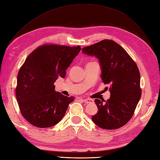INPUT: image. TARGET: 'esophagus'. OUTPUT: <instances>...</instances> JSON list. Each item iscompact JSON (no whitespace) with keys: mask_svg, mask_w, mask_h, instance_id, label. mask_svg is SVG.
I'll use <instances>...</instances> for the list:
<instances>
[{"mask_svg":"<svg viewBox=\"0 0 160 160\" xmlns=\"http://www.w3.org/2000/svg\"><path fill=\"white\" fill-rule=\"evenodd\" d=\"M83 101L86 102V103H93L94 101L90 98H85L83 99Z\"/></svg>","mask_w":160,"mask_h":160,"instance_id":"34e87169","label":"esophagus"}]
</instances>
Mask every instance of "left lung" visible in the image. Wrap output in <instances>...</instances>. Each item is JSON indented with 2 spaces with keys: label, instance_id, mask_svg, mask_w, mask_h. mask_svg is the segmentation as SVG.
Listing matches in <instances>:
<instances>
[{
  "label": "left lung",
  "instance_id": "1",
  "mask_svg": "<svg viewBox=\"0 0 160 160\" xmlns=\"http://www.w3.org/2000/svg\"><path fill=\"white\" fill-rule=\"evenodd\" d=\"M82 52L98 59L101 78L109 85L111 94L107 101L95 99L98 112L92 117V121L102 129H118L129 121L141 97L136 63L121 46L111 40L84 47Z\"/></svg>",
  "mask_w": 160,
  "mask_h": 160
}]
</instances>
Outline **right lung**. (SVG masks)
Returning a JSON list of instances; mask_svg holds the SVG:
<instances>
[{"label":"right lung","mask_w":160,"mask_h":160,"mask_svg":"<svg viewBox=\"0 0 160 160\" xmlns=\"http://www.w3.org/2000/svg\"><path fill=\"white\" fill-rule=\"evenodd\" d=\"M81 49L45 44L27 57L18 75L16 94L21 113L31 125L47 128L63 119L74 97L56 92L54 83L59 77H65Z\"/></svg>","instance_id":"right-lung-1"}]
</instances>
